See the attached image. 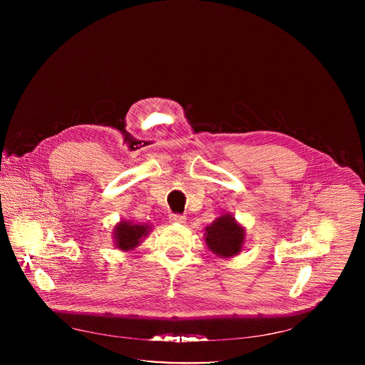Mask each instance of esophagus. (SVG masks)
<instances>
[{"label": "esophagus", "mask_w": 365, "mask_h": 365, "mask_svg": "<svg viewBox=\"0 0 365 365\" xmlns=\"http://www.w3.org/2000/svg\"><path fill=\"white\" fill-rule=\"evenodd\" d=\"M169 220H170L172 224H185L186 217H185V215H180V214H172Z\"/></svg>", "instance_id": "esophagus-1"}]
</instances>
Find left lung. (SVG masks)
Instances as JSON below:
<instances>
[{
	"label": "left lung",
	"mask_w": 365,
	"mask_h": 365,
	"mask_svg": "<svg viewBox=\"0 0 365 365\" xmlns=\"http://www.w3.org/2000/svg\"><path fill=\"white\" fill-rule=\"evenodd\" d=\"M245 230L231 214L217 218L205 228V241L207 248L218 257L230 258L237 255L244 245Z\"/></svg>",
	"instance_id": "obj_1"
}]
</instances>
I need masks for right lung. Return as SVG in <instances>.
Segmentation results:
<instances>
[{
  "instance_id": "right-lung-1",
  "label": "right lung",
  "mask_w": 365,
  "mask_h": 365,
  "mask_svg": "<svg viewBox=\"0 0 365 365\" xmlns=\"http://www.w3.org/2000/svg\"><path fill=\"white\" fill-rule=\"evenodd\" d=\"M148 231H150L148 225H143V224L138 225L130 221H121L114 228L115 247L120 248L121 251L134 250L141 242V240L148 234Z\"/></svg>"
}]
</instances>
